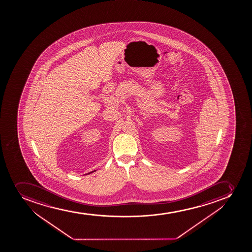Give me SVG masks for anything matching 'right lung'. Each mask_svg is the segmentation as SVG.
<instances>
[{"mask_svg":"<svg viewBox=\"0 0 252 252\" xmlns=\"http://www.w3.org/2000/svg\"><path fill=\"white\" fill-rule=\"evenodd\" d=\"M95 172V170H94V171H93V172H89V173H88V174H90V173H92V172Z\"/></svg>","mask_w":252,"mask_h":252,"instance_id":"add662e5","label":"right lung"}]
</instances>
